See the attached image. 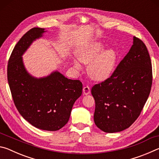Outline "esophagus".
<instances>
[{"label": "esophagus", "instance_id": "esophagus-1", "mask_svg": "<svg viewBox=\"0 0 159 159\" xmlns=\"http://www.w3.org/2000/svg\"><path fill=\"white\" fill-rule=\"evenodd\" d=\"M83 94L85 95H88V94L90 93V88L89 86H85L84 88H83Z\"/></svg>", "mask_w": 159, "mask_h": 159}]
</instances>
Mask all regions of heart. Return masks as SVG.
<instances>
[{"instance_id":"1","label":"heart","mask_w":159,"mask_h":159,"mask_svg":"<svg viewBox=\"0 0 159 159\" xmlns=\"http://www.w3.org/2000/svg\"><path fill=\"white\" fill-rule=\"evenodd\" d=\"M78 59L82 63L88 64V74L93 80L103 81L114 71L118 55L114 49L104 50L100 43H95L80 50ZM74 66L78 70L82 69L81 64L76 60H74Z\"/></svg>"}]
</instances>
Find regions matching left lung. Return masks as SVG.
Instances as JSON below:
<instances>
[{
	"label": "left lung",
	"mask_w": 159,
	"mask_h": 159,
	"mask_svg": "<svg viewBox=\"0 0 159 159\" xmlns=\"http://www.w3.org/2000/svg\"><path fill=\"white\" fill-rule=\"evenodd\" d=\"M152 84L149 52L140 39L133 44L114 73L92 88L95 101L94 121L105 133H117L130 127L140 114Z\"/></svg>",
	"instance_id": "8db88e82"
}]
</instances>
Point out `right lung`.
Here are the masks:
<instances>
[{
    "label": "right lung",
    "mask_w": 159,
    "mask_h": 159,
    "mask_svg": "<svg viewBox=\"0 0 159 159\" xmlns=\"http://www.w3.org/2000/svg\"><path fill=\"white\" fill-rule=\"evenodd\" d=\"M45 32V29L35 27L21 38L9 59L7 80L21 116L37 128L56 131L68 122L74 102L82 94L83 85L57 71L39 79L28 73L21 56Z\"/></svg>",
    "instance_id": "right-lung-1"
}]
</instances>
